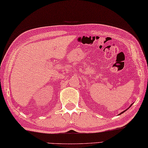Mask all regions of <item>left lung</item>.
I'll return each mask as SVG.
<instances>
[{
  "label": "left lung",
  "instance_id": "obj_1",
  "mask_svg": "<svg viewBox=\"0 0 148 148\" xmlns=\"http://www.w3.org/2000/svg\"><path fill=\"white\" fill-rule=\"evenodd\" d=\"M132 104H133V103H132V104H131V105H130V106H129V107H128V108H127V109H125V111H123V112H121V113H119V115H120V114H122V113H123V112H125V111H127V110H128V109H129V108H130V107H131V106H132Z\"/></svg>",
  "mask_w": 148,
  "mask_h": 148
}]
</instances>
